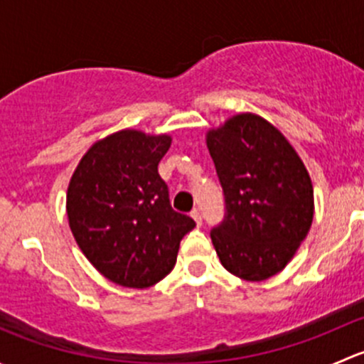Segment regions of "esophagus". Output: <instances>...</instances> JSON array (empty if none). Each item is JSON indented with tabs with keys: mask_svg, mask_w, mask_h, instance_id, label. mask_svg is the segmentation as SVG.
<instances>
[{
	"mask_svg": "<svg viewBox=\"0 0 364 364\" xmlns=\"http://www.w3.org/2000/svg\"><path fill=\"white\" fill-rule=\"evenodd\" d=\"M190 215H192V218L196 220V223H197V227H200L203 225V216H200V213L197 211V209H193L192 213H190Z\"/></svg>",
	"mask_w": 364,
	"mask_h": 364,
	"instance_id": "1",
	"label": "esophagus"
}]
</instances>
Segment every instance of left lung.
<instances>
[{"label":"left lung","mask_w":364,"mask_h":364,"mask_svg":"<svg viewBox=\"0 0 364 364\" xmlns=\"http://www.w3.org/2000/svg\"><path fill=\"white\" fill-rule=\"evenodd\" d=\"M205 142L225 200L213 247L229 273L266 280L287 266L310 230V176L287 139L255 114L230 117Z\"/></svg>","instance_id":"left-lung-1"}]
</instances>
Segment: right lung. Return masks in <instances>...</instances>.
Returning <instances> with one entry per match:
<instances>
[{
    "instance_id": "right-lung-1",
    "label": "right lung",
    "mask_w": 364,
    "mask_h": 364,
    "mask_svg": "<svg viewBox=\"0 0 364 364\" xmlns=\"http://www.w3.org/2000/svg\"><path fill=\"white\" fill-rule=\"evenodd\" d=\"M168 135L121 130L90 148L68 185L70 229L86 259L117 285L146 289L167 277L196 227L172 209L159 164Z\"/></svg>"
}]
</instances>
